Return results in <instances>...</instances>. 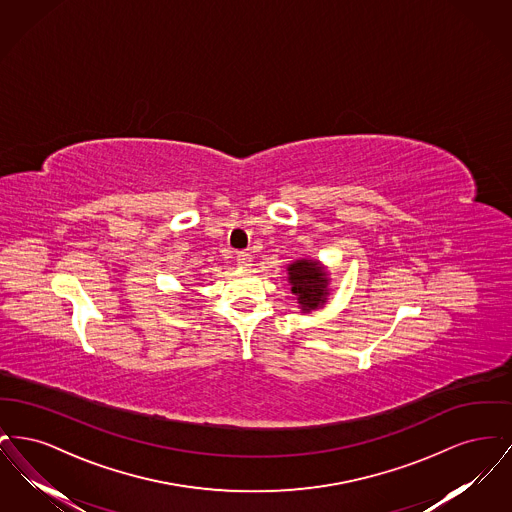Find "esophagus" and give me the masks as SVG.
Returning a JSON list of instances; mask_svg holds the SVG:
<instances>
[{
    "label": "esophagus",
    "mask_w": 512,
    "mask_h": 512,
    "mask_svg": "<svg viewBox=\"0 0 512 512\" xmlns=\"http://www.w3.org/2000/svg\"><path fill=\"white\" fill-rule=\"evenodd\" d=\"M236 263H238V267H251V255H249L247 251H240V253L236 255Z\"/></svg>",
    "instance_id": "obj_1"
}]
</instances>
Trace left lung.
Wrapping results in <instances>:
<instances>
[{"label":"left lung","instance_id":"8db88e82","mask_svg":"<svg viewBox=\"0 0 512 512\" xmlns=\"http://www.w3.org/2000/svg\"><path fill=\"white\" fill-rule=\"evenodd\" d=\"M292 293L297 295L303 311H313L326 299L328 274L318 267L317 261H295L288 267Z\"/></svg>","mask_w":512,"mask_h":512}]
</instances>
